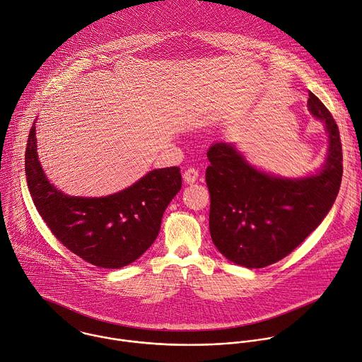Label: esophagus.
<instances>
[{
    "label": "esophagus",
    "instance_id": "34e87169",
    "mask_svg": "<svg viewBox=\"0 0 362 362\" xmlns=\"http://www.w3.org/2000/svg\"><path fill=\"white\" fill-rule=\"evenodd\" d=\"M199 177V172L194 169V168H189L183 172V180L187 183V185H192L197 180Z\"/></svg>",
    "mask_w": 362,
    "mask_h": 362
}]
</instances>
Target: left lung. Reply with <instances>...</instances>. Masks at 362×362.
I'll list each match as a JSON object with an SVG mask.
<instances>
[{"mask_svg":"<svg viewBox=\"0 0 362 362\" xmlns=\"http://www.w3.org/2000/svg\"><path fill=\"white\" fill-rule=\"evenodd\" d=\"M307 105L328 134L325 163L315 175L298 179L269 175L228 142H216L207 151L211 240L238 266L262 269L284 259L320 226L335 202L342 177L338 127L313 92Z\"/></svg>","mask_w":362,"mask_h":362,"instance_id":"obj_1","label":"left lung"}]
</instances>
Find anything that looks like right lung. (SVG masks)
Returning a JSON list of instances; mask_svg holds the SVG:
<instances>
[{
	"label": "right lung",
	"mask_w": 362,
	"mask_h": 362,
	"mask_svg": "<svg viewBox=\"0 0 362 362\" xmlns=\"http://www.w3.org/2000/svg\"><path fill=\"white\" fill-rule=\"evenodd\" d=\"M35 124L25 149V175L33 202L52 234L96 267L120 269L138 260L153 245L163 213L182 187L180 169H155L105 197L68 196L42 170Z\"/></svg>",
	"instance_id": "add662e5"
}]
</instances>
